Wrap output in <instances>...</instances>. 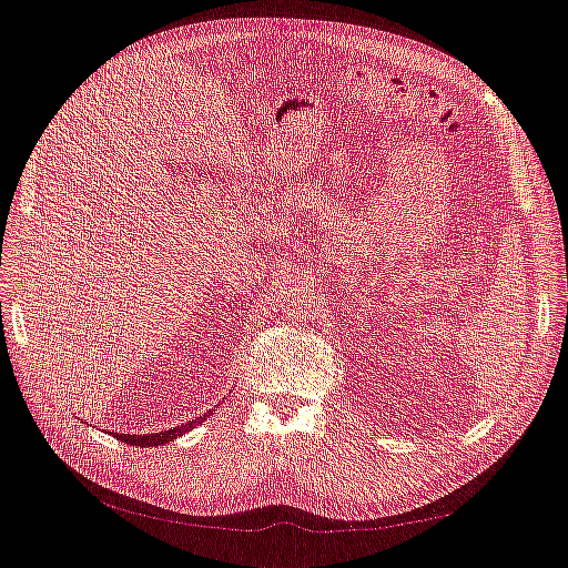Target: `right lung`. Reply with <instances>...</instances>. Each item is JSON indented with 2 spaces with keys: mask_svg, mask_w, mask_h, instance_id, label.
I'll list each match as a JSON object with an SVG mask.
<instances>
[{
  "mask_svg": "<svg viewBox=\"0 0 568 568\" xmlns=\"http://www.w3.org/2000/svg\"><path fill=\"white\" fill-rule=\"evenodd\" d=\"M209 415H211V413H204V415H200V417H196V420H192V423H187V425H181V427H174V429H166V432H160V434H148V436H139V434H115V438L122 440V443H128V446H141V448L162 446V443L174 440V438L183 436L185 432L194 429L196 425H202Z\"/></svg>",
  "mask_w": 568,
  "mask_h": 568,
  "instance_id": "right-lung-1",
  "label": "right lung"
}]
</instances>
